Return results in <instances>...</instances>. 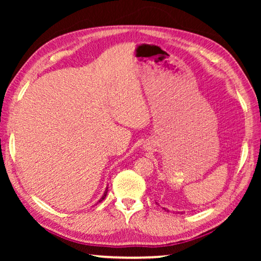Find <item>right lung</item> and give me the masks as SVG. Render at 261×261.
Returning <instances> with one entry per match:
<instances>
[{
	"label": "right lung",
	"mask_w": 261,
	"mask_h": 261,
	"mask_svg": "<svg viewBox=\"0 0 261 261\" xmlns=\"http://www.w3.org/2000/svg\"><path fill=\"white\" fill-rule=\"evenodd\" d=\"M107 192H108V189H107V190H106V192H105V194H103V196H102V198H101V199H99V201H98V202H102V201H103V199H105V198H106V196H107Z\"/></svg>",
	"instance_id": "obj_1"
}]
</instances>
